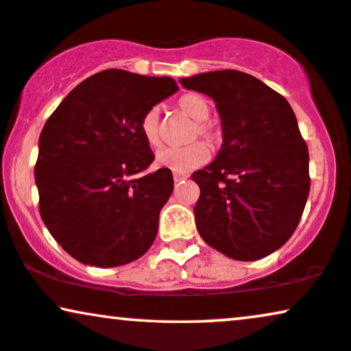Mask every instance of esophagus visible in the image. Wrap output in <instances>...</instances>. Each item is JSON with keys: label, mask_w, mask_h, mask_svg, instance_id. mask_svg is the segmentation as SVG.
I'll list each match as a JSON object with an SVG mask.
<instances>
[{"label": "esophagus", "mask_w": 351, "mask_h": 351, "mask_svg": "<svg viewBox=\"0 0 351 351\" xmlns=\"http://www.w3.org/2000/svg\"><path fill=\"white\" fill-rule=\"evenodd\" d=\"M188 178V175H183V173H173V180H175V183H180V181H183Z\"/></svg>", "instance_id": "1"}]
</instances>
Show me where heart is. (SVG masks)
Segmentation results:
<instances>
[{"instance_id": "obj_1", "label": "heart", "mask_w": 351, "mask_h": 351, "mask_svg": "<svg viewBox=\"0 0 351 351\" xmlns=\"http://www.w3.org/2000/svg\"><path fill=\"white\" fill-rule=\"evenodd\" d=\"M178 110L186 117L194 119V126L191 128L189 141H196L197 137L206 141L210 147H217L221 141V131L215 123L208 121L210 117V104L206 97L199 94H186L178 100ZM141 131L149 145L157 147L162 143V123L160 108L152 106L141 119ZM208 147L201 141L188 144L184 147H163L155 155L157 163L163 168L175 173H188L202 167L208 160Z\"/></svg>"}]
</instances>
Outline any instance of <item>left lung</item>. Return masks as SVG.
<instances>
[{
    "label": "left lung",
    "instance_id": "1",
    "mask_svg": "<svg viewBox=\"0 0 351 351\" xmlns=\"http://www.w3.org/2000/svg\"><path fill=\"white\" fill-rule=\"evenodd\" d=\"M215 101L223 144L193 173L204 241L237 261H256L290 239L309 194V154L285 97L234 69L181 79Z\"/></svg>",
    "mask_w": 351,
    "mask_h": 351
}]
</instances>
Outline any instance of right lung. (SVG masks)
<instances>
[{
    "mask_svg": "<svg viewBox=\"0 0 351 351\" xmlns=\"http://www.w3.org/2000/svg\"><path fill=\"white\" fill-rule=\"evenodd\" d=\"M176 90L171 77L106 69L47 119L35 163L40 215L79 263L117 267L152 246L173 176L168 168L145 175L155 157L141 119Z\"/></svg>",
    "mask_w": 351,
    "mask_h": 351,
    "instance_id": "right-lung-1",
    "label": "right lung"
}]
</instances>
